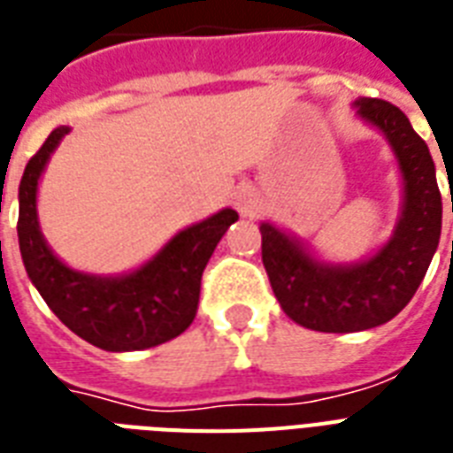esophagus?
Segmentation results:
<instances>
[{"instance_id": "34e87169", "label": "esophagus", "mask_w": 453, "mask_h": 453, "mask_svg": "<svg viewBox=\"0 0 453 453\" xmlns=\"http://www.w3.org/2000/svg\"><path fill=\"white\" fill-rule=\"evenodd\" d=\"M236 205H238V212H241V215H252L257 208L255 194H252V191H241L236 198Z\"/></svg>"}]
</instances>
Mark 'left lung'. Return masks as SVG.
Returning <instances> with one entry per match:
<instances>
[{"label":"left lung","mask_w":453,"mask_h":453,"mask_svg":"<svg viewBox=\"0 0 453 453\" xmlns=\"http://www.w3.org/2000/svg\"><path fill=\"white\" fill-rule=\"evenodd\" d=\"M356 104L365 121L383 130L400 161L404 208L395 236L367 262L329 266L276 226H259L273 295L295 323L316 332H360L395 318L421 285L442 229V196L428 144L395 104L376 97Z\"/></svg>","instance_id":"8db88e82"}]
</instances>
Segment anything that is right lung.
<instances>
[{
  "mask_svg": "<svg viewBox=\"0 0 453 453\" xmlns=\"http://www.w3.org/2000/svg\"><path fill=\"white\" fill-rule=\"evenodd\" d=\"M67 133V126L53 130L20 180L18 243L27 276L49 309L97 349L140 350L175 339L196 318L205 264L238 212L226 208L180 231L151 262L128 276L72 271L50 252L37 222L39 175Z\"/></svg>",
  "mask_w": 453,
  "mask_h": 453,
  "instance_id": "right-lung-1",
  "label": "right lung"
}]
</instances>
